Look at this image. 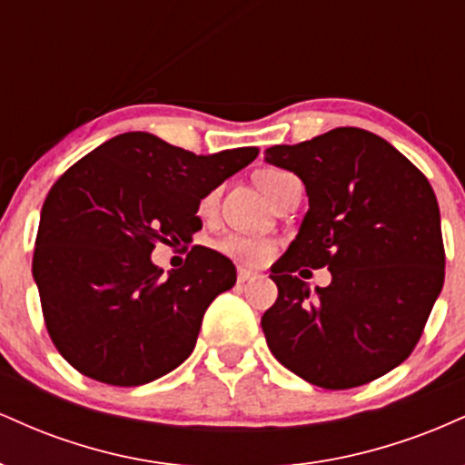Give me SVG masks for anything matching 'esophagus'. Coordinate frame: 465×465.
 Wrapping results in <instances>:
<instances>
[{
	"label": "esophagus",
	"instance_id": "esophagus-1",
	"mask_svg": "<svg viewBox=\"0 0 465 465\" xmlns=\"http://www.w3.org/2000/svg\"><path fill=\"white\" fill-rule=\"evenodd\" d=\"M251 277H255L253 271H249V269H238V282H240V284H244V282H249Z\"/></svg>",
	"mask_w": 465,
	"mask_h": 465
}]
</instances>
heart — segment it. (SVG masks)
<instances>
[{"label": "heart", "mask_w": 465, "mask_h": 465, "mask_svg": "<svg viewBox=\"0 0 465 465\" xmlns=\"http://www.w3.org/2000/svg\"><path fill=\"white\" fill-rule=\"evenodd\" d=\"M288 177H292L291 173L286 170H277V168H264L255 174V183L258 188L264 192L269 199H273L275 192L280 190V185L284 183ZM214 194H207L203 196L199 203V212L201 214H207V212L214 207ZM218 249L223 253L229 255L232 260H236L240 264H247V266H260L264 264L266 260L273 255V240L269 238H255V236H238V233H232V236H225L218 242Z\"/></svg>", "instance_id": "heart-1"}]
</instances>
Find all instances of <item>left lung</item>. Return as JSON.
I'll list each match as a JSON object with an SVG mask.
<instances>
[{
	"instance_id": "left-lung-1",
	"label": "left lung",
	"mask_w": 465,
	"mask_h": 465,
	"mask_svg": "<svg viewBox=\"0 0 465 465\" xmlns=\"http://www.w3.org/2000/svg\"><path fill=\"white\" fill-rule=\"evenodd\" d=\"M264 157L303 181L311 205L271 266L269 350L311 385H367L409 359L444 286L435 192L391 143L356 126L273 146ZM302 265H328L331 286L312 296L294 275Z\"/></svg>"
}]
</instances>
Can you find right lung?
I'll return each mask as SVG.
<instances>
[{
	"label": "right lung",
	"instance_id": "add662e5",
	"mask_svg": "<svg viewBox=\"0 0 465 465\" xmlns=\"http://www.w3.org/2000/svg\"><path fill=\"white\" fill-rule=\"evenodd\" d=\"M258 148L194 154L151 133H122L78 159L47 192L32 275L54 348L74 370L137 387L192 354L207 306L236 284V266L192 247L163 277L157 242H190L203 196Z\"/></svg>",
	"mask_w": 465,
	"mask_h": 465
}]
</instances>
